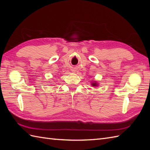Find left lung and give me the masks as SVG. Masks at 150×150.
<instances>
[{
    "instance_id": "obj_1",
    "label": "left lung",
    "mask_w": 150,
    "mask_h": 150,
    "mask_svg": "<svg viewBox=\"0 0 150 150\" xmlns=\"http://www.w3.org/2000/svg\"><path fill=\"white\" fill-rule=\"evenodd\" d=\"M92 86H97V84L96 83V82H95V83H92Z\"/></svg>"
}]
</instances>
